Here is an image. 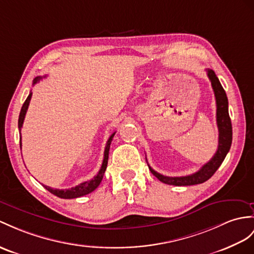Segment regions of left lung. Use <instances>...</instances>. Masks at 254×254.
Wrapping results in <instances>:
<instances>
[{"label":"left lung","instance_id":"obj_1","mask_svg":"<svg viewBox=\"0 0 254 254\" xmlns=\"http://www.w3.org/2000/svg\"><path fill=\"white\" fill-rule=\"evenodd\" d=\"M207 75L211 82L212 89L214 92L215 102H216V124L219 128V145L213 157L209 160L207 164L203 165L201 168L193 175L185 177H166L158 174L154 169L150 168L152 174L155 176L160 182L169 185H176V187H187V185H195L206 182L211 178L214 172L218 170L221 164L228 153L232 145L233 130L232 122L228 114V100L225 94V90L222 87L219 78L216 77L214 71L208 69Z\"/></svg>","mask_w":254,"mask_h":254}]
</instances>
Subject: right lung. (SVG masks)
<instances>
[{"label": "right lung", "instance_id": "right-lung-1", "mask_svg": "<svg viewBox=\"0 0 254 254\" xmlns=\"http://www.w3.org/2000/svg\"><path fill=\"white\" fill-rule=\"evenodd\" d=\"M42 78H43V77H41V76L35 77L34 80H33V85L38 83L39 80L42 79ZM31 97H32V92L30 91V94H29L28 98L26 99V101H24L23 106H22V108H21V111H20L19 120H18V128H19V133H20V131H21V127H22V124H23V121H24V116H26V113H27V110H28V107H29ZM114 134H115V132H113L112 134L110 135V138H109V140H108V142H107L106 148H104V156H103V162H102V165H101V168H100V170H99L97 176H95L94 178H92L91 180L80 183V184L76 185V187L71 188V189H69V190L53 189V188L46 187V185H43V187H44L48 191H51L52 194L60 197V198H64V199L77 198V197L87 195V194L91 193V191H94V190L99 187V184L101 183L104 172H106L107 166H108V159H109L110 145H111V142H112V140H113ZM20 147H21V138H20Z\"/></svg>", "mask_w": 254, "mask_h": 254}]
</instances>
